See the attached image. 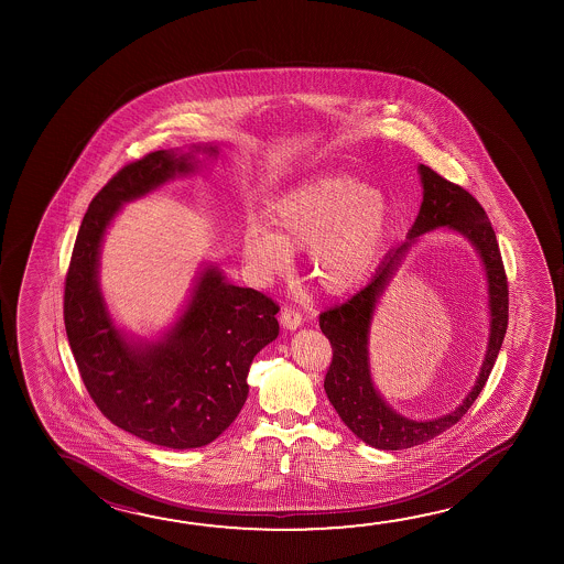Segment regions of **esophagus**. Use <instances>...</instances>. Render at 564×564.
<instances>
[{"instance_id":"34e87169","label":"esophagus","mask_w":564,"mask_h":564,"mask_svg":"<svg viewBox=\"0 0 564 564\" xmlns=\"http://www.w3.org/2000/svg\"><path fill=\"white\" fill-rule=\"evenodd\" d=\"M303 323V316L293 306H283L281 308V324L285 326L286 330H296Z\"/></svg>"}]
</instances>
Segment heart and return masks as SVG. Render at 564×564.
<instances>
[{"label": "heart", "instance_id": "1", "mask_svg": "<svg viewBox=\"0 0 564 564\" xmlns=\"http://www.w3.org/2000/svg\"><path fill=\"white\" fill-rule=\"evenodd\" d=\"M271 230L250 223L241 253L259 281H271L305 250L308 275L330 295H344L376 273L393 231V206L378 186L324 173L283 194L269 210Z\"/></svg>", "mask_w": 564, "mask_h": 564}]
</instances>
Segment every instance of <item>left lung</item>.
I'll return each instance as SVG.
<instances>
[{"mask_svg": "<svg viewBox=\"0 0 564 564\" xmlns=\"http://www.w3.org/2000/svg\"><path fill=\"white\" fill-rule=\"evenodd\" d=\"M423 183V203L406 240L381 261L368 285L341 305L321 313V330L333 346V361L324 378V391L336 413L351 433L379 451H401L429 443L434 436L456 425L468 413L488 381L498 360L501 341L508 330V275L499 253L496 231L488 214L466 188L454 185L431 166L419 165ZM436 227H451L462 232L481 253L489 278L490 340L481 376L467 399L448 416L431 422H413L395 414L378 395L370 381L369 343L370 316L388 281L400 261L414 245L415 238Z\"/></svg>", "mask_w": 564, "mask_h": 564, "instance_id": "obj_1", "label": "left lung"}]
</instances>
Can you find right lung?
<instances>
[{
    "label": "right lung",
    "instance_id": "add662e5",
    "mask_svg": "<svg viewBox=\"0 0 564 564\" xmlns=\"http://www.w3.org/2000/svg\"><path fill=\"white\" fill-rule=\"evenodd\" d=\"M194 151L216 155V145ZM193 153L153 151L111 176L84 214L65 281V328L90 398L106 419L166 448L213 443L248 399L256 354L275 340L279 305L256 289L200 271L175 326L159 341H131L111 323L98 265L104 234L121 204L196 171Z\"/></svg>",
    "mask_w": 564,
    "mask_h": 564
}]
</instances>
